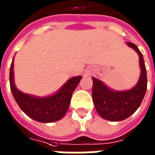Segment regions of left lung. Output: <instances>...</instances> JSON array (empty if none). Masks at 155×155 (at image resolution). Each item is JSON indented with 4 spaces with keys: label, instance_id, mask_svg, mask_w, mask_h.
Returning <instances> with one entry per match:
<instances>
[{
    "label": "left lung",
    "instance_id": "left-lung-1",
    "mask_svg": "<svg viewBox=\"0 0 155 155\" xmlns=\"http://www.w3.org/2000/svg\"><path fill=\"white\" fill-rule=\"evenodd\" d=\"M139 56L141 74L137 84L127 91H114L98 79L92 77V99L100 116L110 121L126 120L139 108L147 90V71L143 57L135 44L126 42Z\"/></svg>",
    "mask_w": 155,
    "mask_h": 155
}]
</instances>
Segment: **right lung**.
<instances>
[{
	"instance_id": "add662e5",
	"label": "right lung",
	"mask_w": 155,
	"mask_h": 155,
	"mask_svg": "<svg viewBox=\"0 0 155 155\" xmlns=\"http://www.w3.org/2000/svg\"><path fill=\"white\" fill-rule=\"evenodd\" d=\"M13 60L10 67V87L14 99L22 111L38 122L50 123L58 121L69 109L71 97L82 76L69 79L55 94L48 97H35L20 91L14 84Z\"/></svg>"
}]
</instances>
